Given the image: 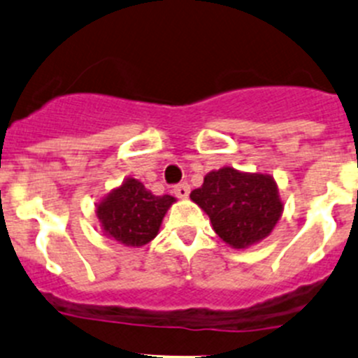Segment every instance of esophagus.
I'll return each mask as SVG.
<instances>
[{"instance_id": "34e87169", "label": "esophagus", "mask_w": 358, "mask_h": 358, "mask_svg": "<svg viewBox=\"0 0 358 358\" xmlns=\"http://www.w3.org/2000/svg\"><path fill=\"white\" fill-rule=\"evenodd\" d=\"M175 194L176 197H180V199H185V197H189L190 194V185L189 183H178V185H175Z\"/></svg>"}]
</instances>
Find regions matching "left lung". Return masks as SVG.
Masks as SVG:
<instances>
[{"label": "left lung", "instance_id": "obj_1", "mask_svg": "<svg viewBox=\"0 0 358 358\" xmlns=\"http://www.w3.org/2000/svg\"><path fill=\"white\" fill-rule=\"evenodd\" d=\"M190 199L206 211L215 232L232 248H246L271 234L283 211L273 176L234 168L208 173Z\"/></svg>", "mask_w": 358, "mask_h": 358}]
</instances>
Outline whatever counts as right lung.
Masks as SVG:
<instances>
[{
  "instance_id": "obj_1",
  "label": "right lung",
  "mask_w": 358,
  "mask_h": 358,
  "mask_svg": "<svg viewBox=\"0 0 358 358\" xmlns=\"http://www.w3.org/2000/svg\"><path fill=\"white\" fill-rule=\"evenodd\" d=\"M173 196H154L141 182L127 178L98 204L99 222L106 236L126 246H143L157 236Z\"/></svg>"
}]
</instances>
